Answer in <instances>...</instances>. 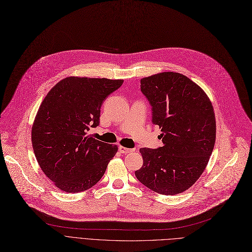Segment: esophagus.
Segmentation results:
<instances>
[{"mask_svg": "<svg viewBox=\"0 0 252 252\" xmlns=\"http://www.w3.org/2000/svg\"><path fill=\"white\" fill-rule=\"evenodd\" d=\"M119 151L123 154H127V153L132 152L133 149H130V148H127V147H124V146H119Z\"/></svg>", "mask_w": 252, "mask_h": 252, "instance_id": "34e87169", "label": "esophagus"}]
</instances>
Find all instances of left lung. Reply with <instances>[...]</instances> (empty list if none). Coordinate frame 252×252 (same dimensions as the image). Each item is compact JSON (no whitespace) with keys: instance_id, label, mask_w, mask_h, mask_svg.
<instances>
[{"instance_id":"left-lung-1","label":"left lung","mask_w":252,"mask_h":252,"mask_svg":"<svg viewBox=\"0 0 252 252\" xmlns=\"http://www.w3.org/2000/svg\"><path fill=\"white\" fill-rule=\"evenodd\" d=\"M141 92L163 146L139 150L143 165L135 176L153 191L177 195L198 181L209 162L216 140L214 108L204 90L179 72L143 77Z\"/></svg>"}]
</instances>
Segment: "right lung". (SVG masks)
Here are the masks:
<instances>
[{
	"label": "right lung",
	"instance_id": "1",
	"mask_svg": "<svg viewBox=\"0 0 252 252\" xmlns=\"http://www.w3.org/2000/svg\"><path fill=\"white\" fill-rule=\"evenodd\" d=\"M123 80L67 76L46 94L37 111L31 140L44 175L65 192H80L98 183L118 146L93 138L107 96Z\"/></svg>",
	"mask_w": 252,
	"mask_h": 252
}]
</instances>
